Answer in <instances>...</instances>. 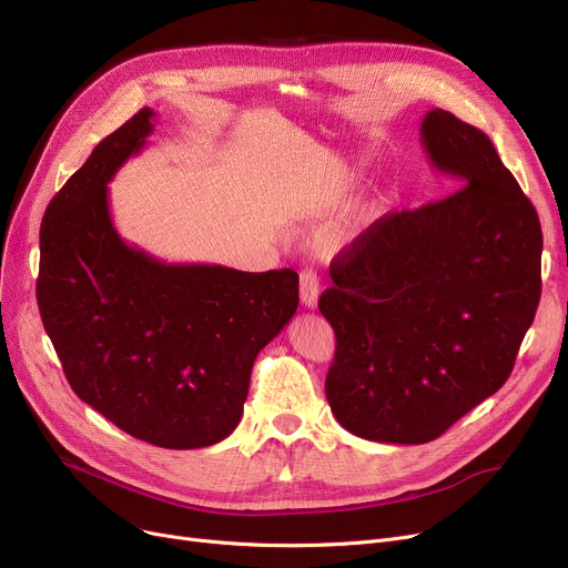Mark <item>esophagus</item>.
<instances>
[{"label": "esophagus", "mask_w": 568, "mask_h": 568, "mask_svg": "<svg viewBox=\"0 0 568 568\" xmlns=\"http://www.w3.org/2000/svg\"><path fill=\"white\" fill-rule=\"evenodd\" d=\"M317 294H320V281L313 274V271H304L302 278H300V297L302 304L306 308H315L317 306Z\"/></svg>", "instance_id": "34e87169"}]
</instances>
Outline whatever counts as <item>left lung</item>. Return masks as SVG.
Returning <instances> with one entry per match:
<instances>
[{
    "instance_id": "obj_1",
    "label": "left lung",
    "mask_w": 568,
    "mask_h": 568,
    "mask_svg": "<svg viewBox=\"0 0 568 568\" xmlns=\"http://www.w3.org/2000/svg\"><path fill=\"white\" fill-rule=\"evenodd\" d=\"M420 141L462 185L387 213L329 266L317 306L336 334L325 381L341 427L429 443L510 376L540 300L538 213L489 136L432 109Z\"/></svg>"
}]
</instances>
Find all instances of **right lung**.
Returning a JSON list of instances; mask_svg holds the SVG:
<instances>
[{"instance_id": "right-lung-1", "label": "right lung", "mask_w": 568, "mask_h": 568, "mask_svg": "<svg viewBox=\"0 0 568 568\" xmlns=\"http://www.w3.org/2000/svg\"><path fill=\"white\" fill-rule=\"evenodd\" d=\"M141 109L48 204L37 302L71 389L122 432L192 450L227 438L257 353L300 306L292 268L166 264L113 227L109 183L153 132Z\"/></svg>"}]
</instances>
